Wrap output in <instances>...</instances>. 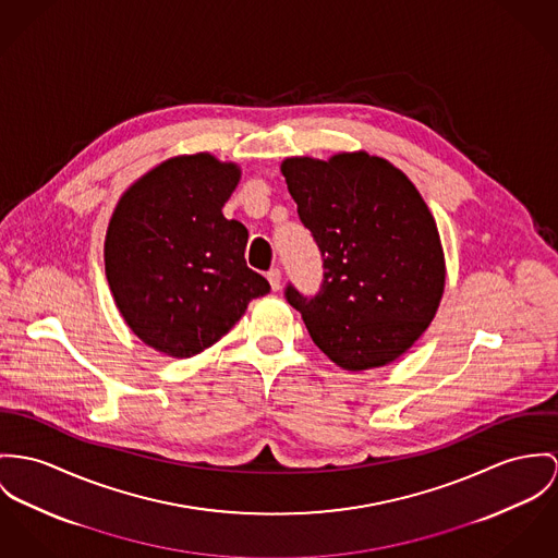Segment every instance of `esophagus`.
Listing matches in <instances>:
<instances>
[{
    "label": "esophagus",
    "instance_id": "esophagus-1",
    "mask_svg": "<svg viewBox=\"0 0 558 558\" xmlns=\"http://www.w3.org/2000/svg\"><path fill=\"white\" fill-rule=\"evenodd\" d=\"M267 280H269V284H271L274 291H280V287H282V274H280L278 267H274V269L267 271Z\"/></svg>",
    "mask_w": 558,
    "mask_h": 558
}]
</instances>
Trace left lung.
<instances>
[{"label":"left lung","mask_w":558,"mask_h":558,"mask_svg":"<svg viewBox=\"0 0 558 558\" xmlns=\"http://www.w3.org/2000/svg\"><path fill=\"white\" fill-rule=\"evenodd\" d=\"M280 170L325 269L316 295L305 298L289 282L284 298L343 369L395 361L429 327L446 280L439 233L421 193L367 153L293 157Z\"/></svg>","instance_id":"left-lung-1"}]
</instances>
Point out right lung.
I'll return each instance as SVG.
<instances>
[{
    "label": "right lung",
    "mask_w": 558,
    "mask_h": 558,
    "mask_svg": "<svg viewBox=\"0 0 558 558\" xmlns=\"http://www.w3.org/2000/svg\"><path fill=\"white\" fill-rule=\"evenodd\" d=\"M240 180L213 155L175 157L121 197L106 235V276L131 331L175 359L218 342L269 293L246 265L248 229L222 206Z\"/></svg>",
    "instance_id": "add662e5"
}]
</instances>
